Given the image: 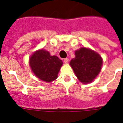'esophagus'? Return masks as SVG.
Returning a JSON list of instances; mask_svg holds the SVG:
<instances>
[{"label": "esophagus", "mask_w": 123, "mask_h": 123, "mask_svg": "<svg viewBox=\"0 0 123 123\" xmlns=\"http://www.w3.org/2000/svg\"><path fill=\"white\" fill-rule=\"evenodd\" d=\"M63 61H64V62L65 63H68V58H65V59H63Z\"/></svg>", "instance_id": "obj_1"}]
</instances>
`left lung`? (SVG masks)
<instances>
[{
  "label": "left lung",
  "instance_id": "1",
  "mask_svg": "<svg viewBox=\"0 0 123 123\" xmlns=\"http://www.w3.org/2000/svg\"><path fill=\"white\" fill-rule=\"evenodd\" d=\"M76 57L70 62L78 80L90 83L99 73L102 65L100 55L89 49L82 47L75 52Z\"/></svg>",
  "mask_w": 123,
  "mask_h": 123
}]
</instances>
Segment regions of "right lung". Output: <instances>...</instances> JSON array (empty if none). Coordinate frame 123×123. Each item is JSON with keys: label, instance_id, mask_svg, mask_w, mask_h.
<instances>
[{"label": "right lung", "instance_id": "obj_1", "mask_svg": "<svg viewBox=\"0 0 123 123\" xmlns=\"http://www.w3.org/2000/svg\"><path fill=\"white\" fill-rule=\"evenodd\" d=\"M30 65L38 78L50 82L56 79L62 62L56 56H51L48 51L41 49L31 55Z\"/></svg>", "mask_w": 123, "mask_h": 123}]
</instances>
